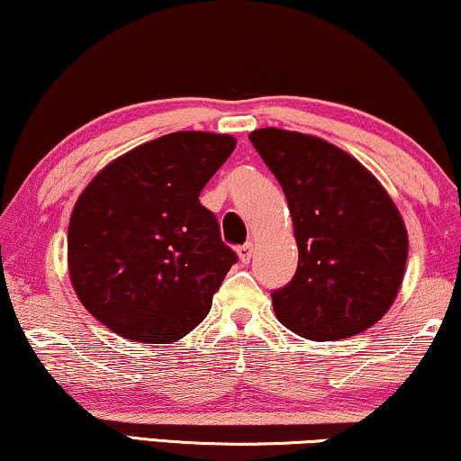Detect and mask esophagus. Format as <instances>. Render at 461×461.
<instances>
[{"instance_id": "1", "label": "esophagus", "mask_w": 461, "mask_h": 461, "mask_svg": "<svg viewBox=\"0 0 461 461\" xmlns=\"http://www.w3.org/2000/svg\"><path fill=\"white\" fill-rule=\"evenodd\" d=\"M252 252H255V244H252V242H246V244L240 246V249H238L240 261H242V263H250Z\"/></svg>"}]
</instances>
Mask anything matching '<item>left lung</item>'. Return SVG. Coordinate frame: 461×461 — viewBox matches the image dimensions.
Instances as JSON below:
<instances>
[{
    "label": "left lung",
    "instance_id": "left-lung-1",
    "mask_svg": "<svg viewBox=\"0 0 461 461\" xmlns=\"http://www.w3.org/2000/svg\"><path fill=\"white\" fill-rule=\"evenodd\" d=\"M249 138L286 194L298 246L294 277L271 294L277 320L320 342L372 328L405 276L410 240L397 204L326 140L276 127Z\"/></svg>",
    "mask_w": 461,
    "mask_h": 461
}]
</instances>
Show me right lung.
<instances>
[{
    "label": "right lung",
    "instance_id": "1",
    "mask_svg": "<svg viewBox=\"0 0 461 461\" xmlns=\"http://www.w3.org/2000/svg\"><path fill=\"white\" fill-rule=\"evenodd\" d=\"M236 148L228 133L177 131L108 163L77 200L68 276L114 334L171 345L211 311L236 252L200 192Z\"/></svg>",
    "mask_w": 461,
    "mask_h": 461
}]
</instances>
